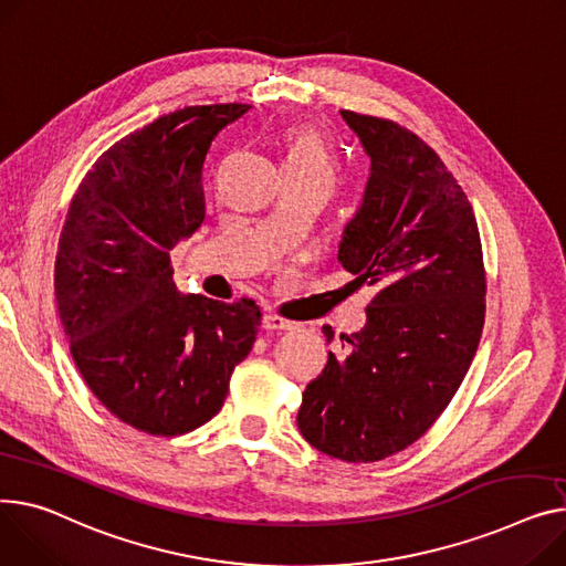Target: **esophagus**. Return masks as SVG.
<instances>
[{
    "label": "esophagus",
    "instance_id": "obj_1",
    "mask_svg": "<svg viewBox=\"0 0 566 566\" xmlns=\"http://www.w3.org/2000/svg\"><path fill=\"white\" fill-rule=\"evenodd\" d=\"M261 327L263 329H293L295 325L291 321L277 316V314H263L261 316Z\"/></svg>",
    "mask_w": 566,
    "mask_h": 566
}]
</instances>
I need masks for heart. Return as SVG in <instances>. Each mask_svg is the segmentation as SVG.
<instances>
[{"label":"heart","mask_w":566,"mask_h":566,"mask_svg":"<svg viewBox=\"0 0 566 566\" xmlns=\"http://www.w3.org/2000/svg\"><path fill=\"white\" fill-rule=\"evenodd\" d=\"M284 175L312 177L332 184L336 177V157L316 132L307 127H291L284 134Z\"/></svg>","instance_id":"heart-1"}]
</instances>
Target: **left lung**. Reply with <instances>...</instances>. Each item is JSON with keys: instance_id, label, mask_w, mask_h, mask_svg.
<instances>
[{"instance_id": "1", "label": "left lung", "mask_w": 566, "mask_h": 566, "mask_svg": "<svg viewBox=\"0 0 566 566\" xmlns=\"http://www.w3.org/2000/svg\"><path fill=\"white\" fill-rule=\"evenodd\" d=\"M370 157L338 261L378 286L364 329L303 394L297 428L321 453L378 462L421 439L453 400L484 325L478 222L434 149L394 120L342 111ZM327 344L332 336L325 332Z\"/></svg>"}]
</instances>
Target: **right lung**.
Returning a JSON list of instances; mask_svg holds the SVG:
<instances>
[{
    "label": "right lung",
    "mask_w": 566,
    "mask_h": 566,
    "mask_svg": "<svg viewBox=\"0 0 566 566\" xmlns=\"http://www.w3.org/2000/svg\"><path fill=\"white\" fill-rule=\"evenodd\" d=\"M248 111L186 106L113 143L63 222L54 293L72 359L113 417L147 434L216 417L261 325L254 300L179 295L170 266L205 220L209 147Z\"/></svg>",
    "instance_id": "obj_1"
}]
</instances>
